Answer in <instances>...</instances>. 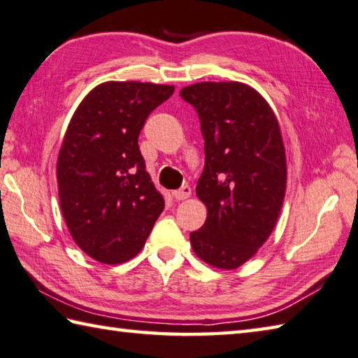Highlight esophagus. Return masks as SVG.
Returning a JSON list of instances; mask_svg holds the SVG:
<instances>
[{"label":"esophagus","instance_id":"34e87169","mask_svg":"<svg viewBox=\"0 0 358 358\" xmlns=\"http://www.w3.org/2000/svg\"><path fill=\"white\" fill-rule=\"evenodd\" d=\"M171 194L176 201H184V199H188L192 196V188L188 185H184L180 190H174Z\"/></svg>","mask_w":358,"mask_h":358}]
</instances>
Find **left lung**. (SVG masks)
<instances>
[{
	"label": "left lung",
	"mask_w": 358,
	"mask_h": 358,
	"mask_svg": "<svg viewBox=\"0 0 358 358\" xmlns=\"http://www.w3.org/2000/svg\"><path fill=\"white\" fill-rule=\"evenodd\" d=\"M196 109L206 165L196 194L207 207L190 234L194 254L218 269H237L271 235L287 190V157L278 117L251 85L198 83L180 90Z\"/></svg>",
	"instance_id": "left-lung-1"
}]
</instances>
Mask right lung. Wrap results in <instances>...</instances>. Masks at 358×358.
Masks as SVG:
<instances>
[{
  "label": "right lung",
  "instance_id": "1",
  "mask_svg": "<svg viewBox=\"0 0 358 358\" xmlns=\"http://www.w3.org/2000/svg\"><path fill=\"white\" fill-rule=\"evenodd\" d=\"M174 85L107 80L80 101L57 157L59 202L74 243L104 265L145 246L165 201L138 148L148 115Z\"/></svg>",
  "mask_w": 358,
  "mask_h": 358
}]
</instances>
